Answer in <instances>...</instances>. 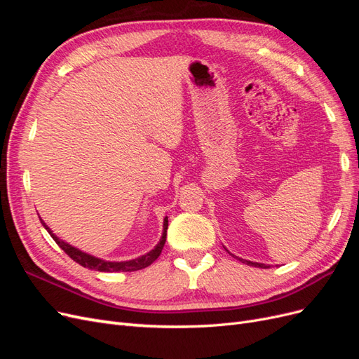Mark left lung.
<instances>
[{
	"label": "left lung",
	"mask_w": 359,
	"mask_h": 359,
	"mask_svg": "<svg viewBox=\"0 0 359 359\" xmlns=\"http://www.w3.org/2000/svg\"><path fill=\"white\" fill-rule=\"evenodd\" d=\"M238 260H241V262H244V264H247V265L256 266V268H269L268 265H264V264H257V262H250V260H244V259H240V257H238Z\"/></svg>",
	"instance_id": "8db88e82"
}]
</instances>
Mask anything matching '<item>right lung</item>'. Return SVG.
I'll list each match as a JSON object with an SVG mask.
<instances>
[{
	"instance_id": "right-lung-1",
	"label": "right lung",
	"mask_w": 359,
	"mask_h": 359,
	"mask_svg": "<svg viewBox=\"0 0 359 359\" xmlns=\"http://www.w3.org/2000/svg\"><path fill=\"white\" fill-rule=\"evenodd\" d=\"M43 223V222H41ZM43 226L46 227V231L50 233V236L53 238V241H55L61 250L66 252V255H69L74 262H78L79 265H82L83 268H90V269H95V271H102V273H132V271H139V269H144L147 266H149L151 264L154 262V260L160 256L163 247H165L166 243V231H168V219H165V224H163V235H161V240L160 243L154 247V250H151L149 253L140 256L137 259L133 260H127V262H107V260H102V259H97L94 256L86 255L81 250L72 247L70 244L61 241L60 238H57L55 235L52 233V231L49 227L43 223Z\"/></svg>"
}]
</instances>
